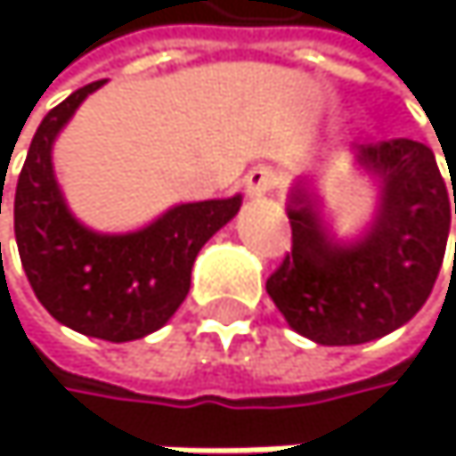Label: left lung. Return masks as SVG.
<instances>
[{"label": "left lung", "instance_id": "1", "mask_svg": "<svg viewBox=\"0 0 456 456\" xmlns=\"http://www.w3.org/2000/svg\"><path fill=\"white\" fill-rule=\"evenodd\" d=\"M106 81L51 109L15 185V243L37 301L57 322L103 342H136L164 328L191 287L200 248L230 221V202H177L128 232H101L70 210L54 172V142ZM2 251V246H0Z\"/></svg>", "mask_w": 456, "mask_h": 456}]
</instances>
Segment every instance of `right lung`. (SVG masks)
<instances>
[{
    "label": "right lung",
    "mask_w": 456,
    "mask_h": 456,
    "mask_svg": "<svg viewBox=\"0 0 456 456\" xmlns=\"http://www.w3.org/2000/svg\"><path fill=\"white\" fill-rule=\"evenodd\" d=\"M380 169L378 221L355 243L328 240L289 210L295 248L265 287L289 328L317 345H363L402 328L441 271L449 197L432 155L402 139L380 147Z\"/></svg>",
    "instance_id": "right-lung-1"
}]
</instances>
